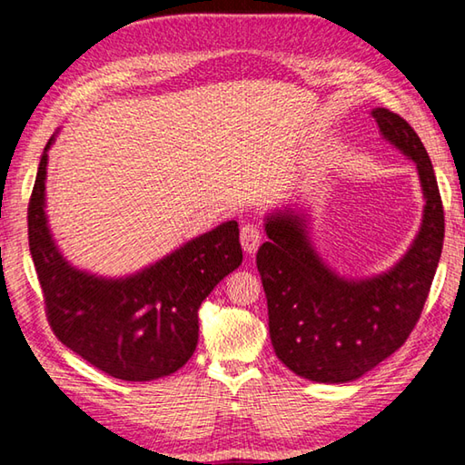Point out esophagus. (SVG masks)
Masks as SVG:
<instances>
[{
    "mask_svg": "<svg viewBox=\"0 0 465 465\" xmlns=\"http://www.w3.org/2000/svg\"><path fill=\"white\" fill-rule=\"evenodd\" d=\"M240 242H242V248H243V252H246V254H254L258 246H261V242H262V233L256 225L248 223V225L242 227Z\"/></svg>",
    "mask_w": 465,
    "mask_h": 465,
    "instance_id": "34e87169",
    "label": "esophagus"
}]
</instances>
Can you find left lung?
Returning a JSON list of instances; mask_svg holds the SVG:
<instances>
[{
    "instance_id": "left-lung-1",
    "label": "left lung",
    "mask_w": 465,
    "mask_h": 465,
    "mask_svg": "<svg viewBox=\"0 0 465 465\" xmlns=\"http://www.w3.org/2000/svg\"><path fill=\"white\" fill-rule=\"evenodd\" d=\"M385 139L414 160L424 217L412 248L390 272L344 281L313 252L297 215H272L256 266L269 305V332L291 371L320 383L357 380L406 342L419 322L443 250L445 213L435 170L420 137L402 116L375 108Z\"/></svg>"
}]
</instances>
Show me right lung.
Returning a JSON list of instances; mask_svg holds the SVG:
<instances>
[{"mask_svg": "<svg viewBox=\"0 0 465 465\" xmlns=\"http://www.w3.org/2000/svg\"><path fill=\"white\" fill-rule=\"evenodd\" d=\"M28 201V246L53 334L100 371L152 381L178 371L199 341V308L242 264L240 230L227 222L129 279L108 281L69 266L46 227V149Z\"/></svg>", "mask_w": 465, "mask_h": 465, "instance_id": "add662e5", "label": "right lung"}]
</instances>
